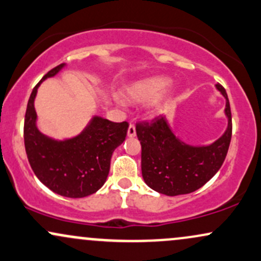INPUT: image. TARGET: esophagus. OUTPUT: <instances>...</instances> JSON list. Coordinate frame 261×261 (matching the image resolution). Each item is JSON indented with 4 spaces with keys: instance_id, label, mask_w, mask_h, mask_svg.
<instances>
[{
    "instance_id": "1",
    "label": "esophagus",
    "mask_w": 261,
    "mask_h": 261,
    "mask_svg": "<svg viewBox=\"0 0 261 261\" xmlns=\"http://www.w3.org/2000/svg\"><path fill=\"white\" fill-rule=\"evenodd\" d=\"M127 136L128 137L136 136V128H135L133 124H130V126H128V128H127Z\"/></svg>"
}]
</instances>
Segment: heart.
Returning a JSON list of instances; mask_svg holds the SVG:
<instances>
[{"mask_svg": "<svg viewBox=\"0 0 261 261\" xmlns=\"http://www.w3.org/2000/svg\"><path fill=\"white\" fill-rule=\"evenodd\" d=\"M170 85V80L164 76H153L141 80L131 85L124 93V99L128 103H149L157 99L161 93ZM167 97H161L155 108L158 110L166 106Z\"/></svg>", "mask_w": 261, "mask_h": 261, "instance_id": "1", "label": "heart"}]
</instances>
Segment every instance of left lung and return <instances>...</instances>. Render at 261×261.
<instances>
[{"label": "left lung", "mask_w": 261, "mask_h": 261, "mask_svg": "<svg viewBox=\"0 0 261 261\" xmlns=\"http://www.w3.org/2000/svg\"><path fill=\"white\" fill-rule=\"evenodd\" d=\"M226 99V131L211 145L191 146L172 130L166 116L140 122L136 134L141 142V169L149 188L167 196L190 194L205 185L223 164L232 137V114L226 89L216 85Z\"/></svg>", "instance_id": "left-lung-1"}]
</instances>
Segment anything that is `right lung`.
<instances>
[{
  "instance_id": "add662e5",
  "label": "right lung",
  "mask_w": 261,
  "mask_h": 261,
  "mask_svg": "<svg viewBox=\"0 0 261 261\" xmlns=\"http://www.w3.org/2000/svg\"><path fill=\"white\" fill-rule=\"evenodd\" d=\"M65 64L49 71L33 89L24 119V146L33 172L45 187L65 197H85L106 182L113 152L126 137V121L113 122L93 116L77 136L56 140L39 131L34 100L40 83L56 76Z\"/></svg>"
}]
</instances>
